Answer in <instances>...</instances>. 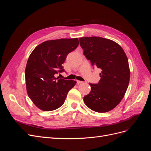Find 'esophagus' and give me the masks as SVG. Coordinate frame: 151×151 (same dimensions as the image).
I'll list each match as a JSON object with an SVG mask.
<instances>
[{"instance_id": "1", "label": "esophagus", "mask_w": 151, "mask_h": 151, "mask_svg": "<svg viewBox=\"0 0 151 151\" xmlns=\"http://www.w3.org/2000/svg\"><path fill=\"white\" fill-rule=\"evenodd\" d=\"M84 82L83 81H77V84H83Z\"/></svg>"}]
</instances>
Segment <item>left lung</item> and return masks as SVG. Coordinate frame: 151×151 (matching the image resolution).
Here are the masks:
<instances>
[{
    "instance_id": "left-lung-1",
    "label": "left lung",
    "mask_w": 151,
    "mask_h": 151,
    "mask_svg": "<svg viewBox=\"0 0 151 151\" xmlns=\"http://www.w3.org/2000/svg\"><path fill=\"white\" fill-rule=\"evenodd\" d=\"M79 39L86 57L101 69L98 84H89L91 90L84 97V103L96 112L111 111L121 102L129 86L130 72L126 54L111 40L97 36Z\"/></svg>"
}]
</instances>
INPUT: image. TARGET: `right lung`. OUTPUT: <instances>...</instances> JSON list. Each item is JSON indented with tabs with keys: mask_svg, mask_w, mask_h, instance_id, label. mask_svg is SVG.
Listing matches in <instances>:
<instances>
[{
	"mask_svg": "<svg viewBox=\"0 0 151 151\" xmlns=\"http://www.w3.org/2000/svg\"><path fill=\"white\" fill-rule=\"evenodd\" d=\"M76 38L45 41L31 52L25 69L26 90L35 106L42 111H53L64 103L76 82L55 77L63 72L67 55L79 45Z\"/></svg>",
	"mask_w": 151,
	"mask_h": 151,
	"instance_id": "obj_1",
	"label": "right lung"
}]
</instances>
